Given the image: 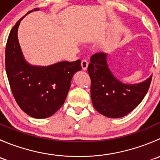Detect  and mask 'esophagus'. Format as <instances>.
Instances as JSON below:
<instances>
[{
	"instance_id": "obj_1",
	"label": "esophagus",
	"mask_w": 160,
	"mask_h": 160,
	"mask_svg": "<svg viewBox=\"0 0 160 160\" xmlns=\"http://www.w3.org/2000/svg\"><path fill=\"white\" fill-rule=\"evenodd\" d=\"M81 67H82V69H83V70H86L87 69H88V62L86 60V59H83V60H82Z\"/></svg>"
}]
</instances>
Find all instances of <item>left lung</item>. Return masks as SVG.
<instances>
[{"label": "left lung", "instance_id": "8db88e82", "mask_svg": "<svg viewBox=\"0 0 160 160\" xmlns=\"http://www.w3.org/2000/svg\"><path fill=\"white\" fill-rule=\"evenodd\" d=\"M88 71L93 107L100 114L112 118L127 115L142 102L152 77L138 83H122L111 72L108 65V53L104 52L90 57Z\"/></svg>", "mask_w": 160, "mask_h": 160}]
</instances>
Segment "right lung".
<instances>
[{
    "instance_id": "obj_1",
    "label": "right lung",
    "mask_w": 160,
    "mask_h": 160,
    "mask_svg": "<svg viewBox=\"0 0 160 160\" xmlns=\"http://www.w3.org/2000/svg\"><path fill=\"white\" fill-rule=\"evenodd\" d=\"M36 11L39 8L28 11L25 16ZM24 17L13 27L8 38L6 72L14 99L21 109L32 118H46L64 104L74 73L81 70V61H62L47 67L28 63L18 38V29Z\"/></svg>"
}]
</instances>
